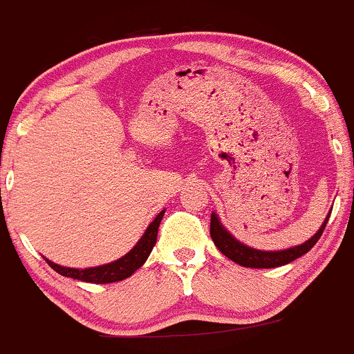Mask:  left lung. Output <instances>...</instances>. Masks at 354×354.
Instances as JSON below:
<instances>
[{
  "instance_id": "obj_1",
  "label": "left lung",
  "mask_w": 354,
  "mask_h": 354,
  "mask_svg": "<svg viewBox=\"0 0 354 354\" xmlns=\"http://www.w3.org/2000/svg\"><path fill=\"white\" fill-rule=\"evenodd\" d=\"M328 218H330V214H328L327 218H325V221L322 223L320 230H318L310 240L301 243V245L290 247V249L283 250H257L245 245V243L239 242V240L219 223V218L216 216V212H212L211 239L212 242L216 243V247H218L228 259L240 264V266H245V268H277V266H283V264L292 263L297 257L304 256V254L318 242V239H320L322 233H324L325 226H327Z\"/></svg>"
}]
</instances>
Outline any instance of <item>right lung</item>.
<instances>
[{
    "mask_svg": "<svg viewBox=\"0 0 354 354\" xmlns=\"http://www.w3.org/2000/svg\"><path fill=\"white\" fill-rule=\"evenodd\" d=\"M164 211H160L156 216L152 223L149 225V228L145 230L142 239L138 240L135 247L129 250L128 254H124L122 257H119L118 261H112L109 264H102V266H95V268H67V266H60V264L51 263L50 259H46V263L50 264L51 268L55 270L60 275L68 277V279L81 280V282H90V283H112V282H121V280L131 277L136 270L142 266L147 261V257L152 252L153 245L157 242V232H159L160 219H162Z\"/></svg>",
    "mask_w": 354,
    "mask_h": 354,
    "instance_id": "obj_1",
    "label": "right lung"
}]
</instances>
